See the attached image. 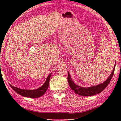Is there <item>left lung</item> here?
<instances>
[{"mask_svg":"<svg viewBox=\"0 0 121 121\" xmlns=\"http://www.w3.org/2000/svg\"><path fill=\"white\" fill-rule=\"evenodd\" d=\"M116 66V64L115 66H114L113 69L112 70V72H111V75H109L108 78L104 82L100 84L96 85V86H94L92 87H82L78 85H76L74 82L72 80L71 77L70 76L69 72H68V76H67V80H68L69 86L71 87V88L72 90L75 91V92L76 94L79 95L80 96H93L97 94V93H99L101 92L106 87L108 86L109 84V82L111 81V78H112L113 75L114 73V71H115V69Z\"/></svg>","mask_w":121,"mask_h":121,"instance_id":"8db88e82","label":"left lung"}]
</instances>
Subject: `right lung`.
<instances>
[{
  "mask_svg": "<svg viewBox=\"0 0 121 121\" xmlns=\"http://www.w3.org/2000/svg\"><path fill=\"white\" fill-rule=\"evenodd\" d=\"M51 75V73L46 78V80L44 84L39 88L35 90H24L21 89V88L16 87L10 85L13 89L16 92L20 95L24 97H30V98H38L41 97L43 95L45 94L46 92V90L49 87L50 78Z\"/></svg>",
  "mask_w": 121,
  "mask_h": 121,
  "instance_id": "add662e5",
  "label": "right lung"
}]
</instances>
